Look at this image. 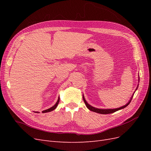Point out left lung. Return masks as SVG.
<instances>
[{
  "instance_id": "left-lung-1",
  "label": "left lung",
  "mask_w": 151,
  "mask_h": 151,
  "mask_svg": "<svg viewBox=\"0 0 151 151\" xmlns=\"http://www.w3.org/2000/svg\"><path fill=\"white\" fill-rule=\"evenodd\" d=\"M137 86V88H138ZM137 88H136V90L137 89ZM83 100L84 101L85 103V104L86 106H87V108H88L89 110L92 111H94V112H96V113H100V114H109V113H113L114 112H115L116 111H118L120 110V109H123L124 108L127 107L128 105H129L130 104V103L131 102V100L132 99V98H133V96H132V97L130 98V101L128 102V103H127L125 105H124V106H123L120 108H115V109H99V108H94L92 106H91L90 104H89L88 103H87V101H86V99L84 98V95L83 96Z\"/></svg>"
}]
</instances>
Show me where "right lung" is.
Returning a JSON list of instances; mask_svg holds the SVG:
<instances>
[{"label":"right lung","mask_w":151,"mask_h":151,"mask_svg":"<svg viewBox=\"0 0 151 151\" xmlns=\"http://www.w3.org/2000/svg\"><path fill=\"white\" fill-rule=\"evenodd\" d=\"M59 101H60V98L58 97V100H57V103H55V104L53 105V106L52 107L50 108H48V109H45V110H44V111H42V113H47V112H50V111H52L54 110V109L57 108V105H58ZM35 113H39V112L36 111Z\"/></svg>","instance_id":"1"}]
</instances>
